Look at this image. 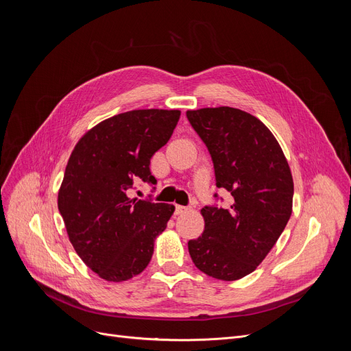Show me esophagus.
I'll list each match as a JSON object with an SVG mask.
<instances>
[{
	"label": "esophagus",
	"instance_id": "1",
	"mask_svg": "<svg viewBox=\"0 0 351 351\" xmlns=\"http://www.w3.org/2000/svg\"><path fill=\"white\" fill-rule=\"evenodd\" d=\"M189 208L187 206H182V205H176V214L177 215H180V214H183V212H186Z\"/></svg>",
	"mask_w": 351,
	"mask_h": 351
}]
</instances>
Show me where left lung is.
<instances>
[{
  "label": "left lung",
  "instance_id": "1",
  "mask_svg": "<svg viewBox=\"0 0 351 351\" xmlns=\"http://www.w3.org/2000/svg\"><path fill=\"white\" fill-rule=\"evenodd\" d=\"M186 115L210 154L217 187L232 196L227 209L202 208L204 234L187 243L189 253L209 277L240 280L267 258L291 217L290 167L271 130L246 111L218 107Z\"/></svg>",
  "mask_w": 351,
  "mask_h": 351
}]
</instances>
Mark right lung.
I'll list each match as a JSON object with an SVG mask.
<instances>
[{"label": "right lung", "instance_id": "right-lung-1", "mask_svg": "<svg viewBox=\"0 0 351 351\" xmlns=\"http://www.w3.org/2000/svg\"><path fill=\"white\" fill-rule=\"evenodd\" d=\"M178 110H133L101 121L74 146L58 210L74 250L101 278L121 282L151 262L156 236L174 206L130 199L139 182L155 184L151 158L169 141Z\"/></svg>", "mask_w": 351, "mask_h": 351}]
</instances>
